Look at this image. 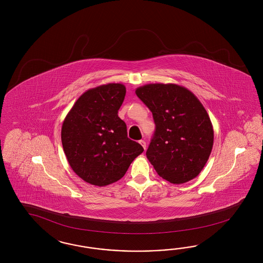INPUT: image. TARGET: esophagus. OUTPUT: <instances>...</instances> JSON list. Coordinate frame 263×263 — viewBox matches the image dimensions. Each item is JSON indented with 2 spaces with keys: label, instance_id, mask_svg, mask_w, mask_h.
<instances>
[{
  "label": "esophagus",
  "instance_id": "34e87169",
  "mask_svg": "<svg viewBox=\"0 0 263 263\" xmlns=\"http://www.w3.org/2000/svg\"><path fill=\"white\" fill-rule=\"evenodd\" d=\"M140 143H141V145L143 146V149L145 151V148H146V143H145L143 140H141V141H140Z\"/></svg>",
  "mask_w": 263,
  "mask_h": 263
}]
</instances>
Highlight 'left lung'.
I'll list each match as a JSON object with an SVG mask.
<instances>
[{
	"label": "left lung",
	"mask_w": 263,
	"mask_h": 263,
	"mask_svg": "<svg viewBox=\"0 0 263 263\" xmlns=\"http://www.w3.org/2000/svg\"><path fill=\"white\" fill-rule=\"evenodd\" d=\"M136 95L152 111L156 125L146 157L168 182L182 184L197 177L213 146L214 131L197 96L175 84H148Z\"/></svg>",
	"instance_id": "8db88e82"
}]
</instances>
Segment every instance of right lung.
I'll list each match as a JSON object with an SVG mask.
<instances>
[{
    "instance_id": "1",
    "label": "right lung",
    "mask_w": 263,
    "mask_h": 263,
    "mask_svg": "<svg viewBox=\"0 0 263 263\" xmlns=\"http://www.w3.org/2000/svg\"><path fill=\"white\" fill-rule=\"evenodd\" d=\"M126 93L122 84L110 83L84 92L66 115L62 143L73 172L84 181L106 186L125 175L143 152L127 137L118 111Z\"/></svg>"
}]
</instances>
